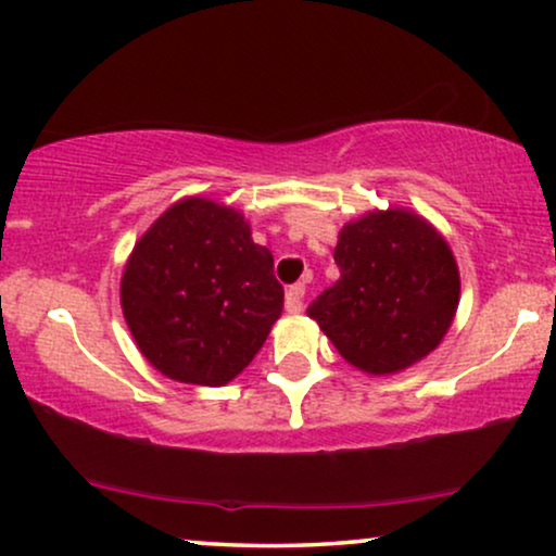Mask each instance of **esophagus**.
Here are the masks:
<instances>
[{
  "label": "esophagus",
  "mask_w": 556,
  "mask_h": 556,
  "mask_svg": "<svg viewBox=\"0 0 556 556\" xmlns=\"http://www.w3.org/2000/svg\"><path fill=\"white\" fill-rule=\"evenodd\" d=\"M302 300H305V285H300V282L292 285L290 290H287V298H285L287 313H300Z\"/></svg>",
  "instance_id": "esophagus-1"
}]
</instances>
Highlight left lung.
Segmentation results:
<instances>
[{"label": "left lung", "mask_w": 556, "mask_h": 556, "mask_svg": "<svg viewBox=\"0 0 556 556\" xmlns=\"http://www.w3.org/2000/svg\"><path fill=\"white\" fill-rule=\"evenodd\" d=\"M340 279L317 294V320L348 364L394 374L440 345L460 300L453 251L409 211L368 213L338 236Z\"/></svg>", "instance_id": "obj_1"}]
</instances>
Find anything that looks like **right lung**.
I'll use <instances>...</instances> for the list:
<instances>
[{
	"instance_id": "obj_1",
	"label": "right lung",
	"mask_w": 556,
	"mask_h": 556,
	"mask_svg": "<svg viewBox=\"0 0 556 556\" xmlns=\"http://www.w3.org/2000/svg\"><path fill=\"white\" fill-rule=\"evenodd\" d=\"M285 305L274 256L239 211L175 203L131 251L122 307L144 358L167 379L224 387L251 364Z\"/></svg>"
}]
</instances>
